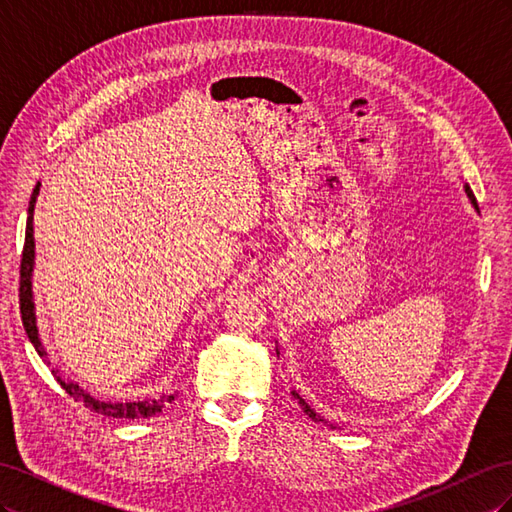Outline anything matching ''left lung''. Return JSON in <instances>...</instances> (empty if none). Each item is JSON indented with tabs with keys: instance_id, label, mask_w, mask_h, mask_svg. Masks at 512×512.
<instances>
[{
	"instance_id": "1",
	"label": "left lung",
	"mask_w": 512,
	"mask_h": 512,
	"mask_svg": "<svg viewBox=\"0 0 512 512\" xmlns=\"http://www.w3.org/2000/svg\"><path fill=\"white\" fill-rule=\"evenodd\" d=\"M463 190H466V194H468V198H470V203H472V207H474V209L478 211V203H476V198H474V192L470 190V185H468V183H466V185H463ZM290 393H292V397H294V399H297V401H299V406H301V410H303V412H305V414H307L309 418H312V421H316V423H327V421H324V418H322V416H320V414H318V412H316V410H314L312 406H307V404H305V399H303V397H301V395H299L297 391H290ZM331 427H333V425H331ZM333 429H335V427H333Z\"/></svg>"
}]
</instances>
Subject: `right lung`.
Wrapping results in <instances>:
<instances>
[{
    "label": "right lung",
    "mask_w": 512,
    "mask_h": 512,
    "mask_svg": "<svg viewBox=\"0 0 512 512\" xmlns=\"http://www.w3.org/2000/svg\"><path fill=\"white\" fill-rule=\"evenodd\" d=\"M40 194V183H36V188L32 192V198H29V207H27V226H25V247H23V258H21V282H19V303H21V320H23V329L29 337V342L34 344L36 352L40 354V359L51 367L49 361V352H46L42 337L38 331V316H36V301H34V265H36V241H34V209H36V200ZM51 374L55 380L61 384L74 401H81V404L89 410H94L104 416H113V418H149L153 414L162 412V408L170 401H175V393H162L156 397H147V399H100L87 393L79 382H74L70 378H64L59 374L57 367H51Z\"/></svg>",
    "instance_id": "right-lung-1"
}]
</instances>
